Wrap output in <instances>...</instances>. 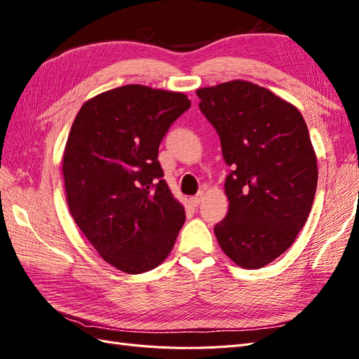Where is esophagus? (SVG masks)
I'll return each instance as SVG.
<instances>
[{
  "mask_svg": "<svg viewBox=\"0 0 359 359\" xmlns=\"http://www.w3.org/2000/svg\"><path fill=\"white\" fill-rule=\"evenodd\" d=\"M202 199H203V193L202 191H199L196 196H193V198H190V203L193 205V206H198L201 202H202Z\"/></svg>",
  "mask_w": 359,
  "mask_h": 359,
  "instance_id": "34e87169",
  "label": "esophagus"
}]
</instances>
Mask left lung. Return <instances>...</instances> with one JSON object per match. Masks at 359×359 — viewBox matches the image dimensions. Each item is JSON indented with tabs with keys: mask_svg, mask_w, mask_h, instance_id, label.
<instances>
[{
	"mask_svg": "<svg viewBox=\"0 0 359 359\" xmlns=\"http://www.w3.org/2000/svg\"><path fill=\"white\" fill-rule=\"evenodd\" d=\"M199 109L220 136L231 173L229 211L214 226L224 255L248 269L273 262L306 224L318 187V161L295 106L245 81L196 91Z\"/></svg>",
	"mask_w": 359,
	"mask_h": 359,
	"instance_id": "obj_1",
	"label": "left lung"
}]
</instances>
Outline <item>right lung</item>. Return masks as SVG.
<instances>
[{"mask_svg":"<svg viewBox=\"0 0 359 359\" xmlns=\"http://www.w3.org/2000/svg\"><path fill=\"white\" fill-rule=\"evenodd\" d=\"M190 104L182 93L126 85L95 95L74 118L62 157L70 214L95 252L123 273L160 265L186 220L157 157Z\"/></svg>","mask_w":359,"mask_h":359,"instance_id":"1","label":"right lung"}]
</instances>
